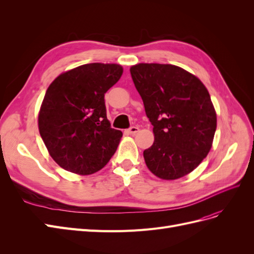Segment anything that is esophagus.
<instances>
[{
  "label": "esophagus",
  "mask_w": 254,
  "mask_h": 254,
  "mask_svg": "<svg viewBox=\"0 0 254 254\" xmlns=\"http://www.w3.org/2000/svg\"><path fill=\"white\" fill-rule=\"evenodd\" d=\"M137 131H139V127H136V126H132L126 130V132L128 134H135Z\"/></svg>",
  "instance_id": "obj_1"
}]
</instances>
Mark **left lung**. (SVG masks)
Wrapping results in <instances>:
<instances>
[{"label":"left lung","mask_w":254,"mask_h":254,"mask_svg":"<svg viewBox=\"0 0 254 254\" xmlns=\"http://www.w3.org/2000/svg\"><path fill=\"white\" fill-rule=\"evenodd\" d=\"M155 142L143 155L148 170L164 180L193 172L207 156L217 119L211 96L195 75L173 64L130 67Z\"/></svg>","instance_id":"obj_1"}]
</instances>
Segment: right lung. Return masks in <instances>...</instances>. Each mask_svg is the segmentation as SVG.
<instances>
[{
    "instance_id": "1",
    "label": "right lung",
    "mask_w": 254,
    "mask_h": 254,
    "mask_svg": "<svg viewBox=\"0 0 254 254\" xmlns=\"http://www.w3.org/2000/svg\"><path fill=\"white\" fill-rule=\"evenodd\" d=\"M122 74L120 64H88L50 84L38 126L51 157L65 171L93 174L114 155L123 133L107 119L105 93Z\"/></svg>"
}]
</instances>
